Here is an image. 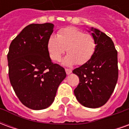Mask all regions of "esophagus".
I'll list each match as a JSON object with an SVG mask.
<instances>
[{
    "instance_id": "34e87169",
    "label": "esophagus",
    "mask_w": 129,
    "mask_h": 129,
    "mask_svg": "<svg viewBox=\"0 0 129 129\" xmlns=\"http://www.w3.org/2000/svg\"><path fill=\"white\" fill-rule=\"evenodd\" d=\"M65 70H66V74H67V75H70V73H72V70H71V69L66 68V69H65Z\"/></svg>"
}]
</instances>
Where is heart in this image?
Segmentation results:
<instances>
[{"label": "heart", "mask_w": 129, "mask_h": 129, "mask_svg": "<svg viewBox=\"0 0 129 129\" xmlns=\"http://www.w3.org/2000/svg\"><path fill=\"white\" fill-rule=\"evenodd\" d=\"M48 50L51 59L58 61L67 51L63 59L66 65H84L92 59L97 42L95 37L90 33H84L75 27H67L57 32L56 37L50 36L48 41Z\"/></svg>", "instance_id": "obj_1"}]
</instances>
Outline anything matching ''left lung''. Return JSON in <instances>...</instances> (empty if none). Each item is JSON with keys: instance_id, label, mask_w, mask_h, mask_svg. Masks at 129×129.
Masks as SVG:
<instances>
[{"instance_id": "left-lung-1", "label": "left lung", "mask_w": 129, "mask_h": 129, "mask_svg": "<svg viewBox=\"0 0 129 129\" xmlns=\"http://www.w3.org/2000/svg\"><path fill=\"white\" fill-rule=\"evenodd\" d=\"M97 48L92 59L74 69L79 83L74 90L77 100L88 108H99L108 102L118 79L117 51L111 38L92 28Z\"/></svg>"}]
</instances>
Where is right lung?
Returning a JSON list of instances; mask_svg holds the SVG:
<instances>
[{"label":"right lung","instance_id":"obj_1","mask_svg":"<svg viewBox=\"0 0 129 129\" xmlns=\"http://www.w3.org/2000/svg\"><path fill=\"white\" fill-rule=\"evenodd\" d=\"M52 23L30 24L13 40L7 54L9 78L21 103L33 110L48 108L54 102L65 69L51 61L48 41Z\"/></svg>","mask_w":129,"mask_h":129}]
</instances>
